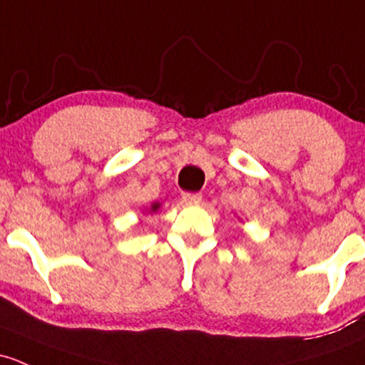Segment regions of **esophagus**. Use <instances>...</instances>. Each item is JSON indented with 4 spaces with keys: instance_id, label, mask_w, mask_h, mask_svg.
Listing matches in <instances>:
<instances>
[{
    "instance_id": "34e87169",
    "label": "esophagus",
    "mask_w": 365,
    "mask_h": 365,
    "mask_svg": "<svg viewBox=\"0 0 365 365\" xmlns=\"http://www.w3.org/2000/svg\"><path fill=\"white\" fill-rule=\"evenodd\" d=\"M201 199H202V195L197 192H183L182 194V201L187 202V205H195V202H199Z\"/></svg>"
}]
</instances>
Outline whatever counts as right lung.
Returning a JSON list of instances; mask_svg holds the SVG:
<instances>
[{"instance_id": "add662e5", "label": "right lung", "mask_w": 365, "mask_h": 365, "mask_svg": "<svg viewBox=\"0 0 365 365\" xmlns=\"http://www.w3.org/2000/svg\"><path fill=\"white\" fill-rule=\"evenodd\" d=\"M159 208H160V202H153V205L150 206V208L147 210V212H148V213H155Z\"/></svg>"}]
</instances>
